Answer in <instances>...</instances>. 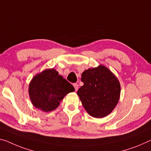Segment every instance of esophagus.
<instances>
[{"label": "esophagus", "mask_w": 151, "mask_h": 151, "mask_svg": "<svg viewBox=\"0 0 151 151\" xmlns=\"http://www.w3.org/2000/svg\"><path fill=\"white\" fill-rule=\"evenodd\" d=\"M73 86L74 88H75V90H76V91H77V90H78V83H73Z\"/></svg>", "instance_id": "esophagus-1"}]
</instances>
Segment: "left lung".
I'll return each instance as SVG.
<instances>
[{"label":"left lung","instance_id":"1","mask_svg":"<svg viewBox=\"0 0 151 151\" xmlns=\"http://www.w3.org/2000/svg\"><path fill=\"white\" fill-rule=\"evenodd\" d=\"M81 80L83 85L77 94L88 114L96 118L109 114L119 99L120 84L117 78L100 65L83 71Z\"/></svg>","mask_w":151,"mask_h":151}]
</instances>
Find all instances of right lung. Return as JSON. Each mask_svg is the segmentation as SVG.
Returning a JSON list of instances; mask_svg holds the SVG:
<instances>
[{
	"instance_id": "add662e5",
	"label": "right lung",
	"mask_w": 151,
	"mask_h": 151,
	"mask_svg": "<svg viewBox=\"0 0 151 151\" xmlns=\"http://www.w3.org/2000/svg\"><path fill=\"white\" fill-rule=\"evenodd\" d=\"M74 87L54 69H46L32 79L29 94L34 106L45 112L51 111Z\"/></svg>"
}]
</instances>
